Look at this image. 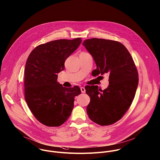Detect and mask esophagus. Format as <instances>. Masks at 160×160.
<instances>
[{
    "mask_svg": "<svg viewBox=\"0 0 160 160\" xmlns=\"http://www.w3.org/2000/svg\"><path fill=\"white\" fill-rule=\"evenodd\" d=\"M80 90H81V92H82V93H85V92H86V90H85V88L84 87H81V88H80Z\"/></svg>",
    "mask_w": 160,
    "mask_h": 160,
    "instance_id": "34e87169",
    "label": "esophagus"
}]
</instances>
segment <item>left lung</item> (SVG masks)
<instances>
[{
	"instance_id": "8db88e82",
	"label": "left lung",
	"mask_w": 160,
	"mask_h": 160,
	"mask_svg": "<svg viewBox=\"0 0 160 160\" xmlns=\"http://www.w3.org/2000/svg\"><path fill=\"white\" fill-rule=\"evenodd\" d=\"M83 45L96 63L95 75H109L105 90L85 87L90 98L87 114L99 125H111L122 118L133 100L138 83L136 66L127 48L119 42L92 38L85 40Z\"/></svg>"
}]
</instances>
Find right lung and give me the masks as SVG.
Masks as SVG:
<instances>
[{
  "label": "right lung",
  "instance_id": "obj_1",
  "mask_svg": "<svg viewBox=\"0 0 160 160\" xmlns=\"http://www.w3.org/2000/svg\"><path fill=\"white\" fill-rule=\"evenodd\" d=\"M80 38L58 39L39 45L29 55L25 68V98L34 116L49 127L63 124L71 114L78 86L63 87L58 74L64 62L80 46Z\"/></svg>",
  "mask_w": 160,
  "mask_h": 160
}]
</instances>
